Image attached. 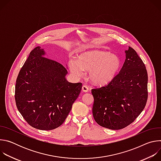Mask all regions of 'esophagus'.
I'll return each instance as SVG.
<instances>
[{
    "label": "esophagus",
    "mask_w": 161,
    "mask_h": 161,
    "mask_svg": "<svg viewBox=\"0 0 161 161\" xmlns=\"http://www.w3.org/2000/svg\"><path fill=\"white\" fill-rule=\"evenodd\" d=\"M88 90H89V88L86 85H83V86H82L83 92H87Z\"/></svg>",
    "instance_id": "1"
}]
</instances>
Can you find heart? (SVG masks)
I'll return each instance as SVG.
<instances>
[{"instance_id":"obj_1","label":"heart","mask_w":161,"mask_h":161,"mask_svg":"<svg viewBox=\"0 0 161 161\" xmlns=\"http://www.w3.org/2000/svg\"><path fill=\"white\" fill-rule=\"evenodd\" d=\"M69 69L77 77L85 75V71H89L90 80L97 85L109 83L118 73L121 67V60L110 52L93 50L81 53L77 59L69 62Z\"/></svg>"}]
</instances>
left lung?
Returning <instances> with one entry per match:
<instances>
[{"label": "left lung", "instance_id": "left-lung-1", "mask_svg": "<svg viewBox=\"0 0 161 161\" xmlns=\"http://www.w3.org/2000/svg\"><path fill=\"white\" fill-rule=\"evenodd\" d=\"M120 69L108 85L92 89V113L101 126L112 130L132 123L145 107L148 99V75L136 52L129 47Z\"/></svg>", "mask_w": 161, "mask_h": 161}]
</instances>
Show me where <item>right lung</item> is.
I'll list each match as a JSON object with an SVG mask.
<instances>
[{
  "instance_id": "1",
  "label": "right lung",
  "mask_w": 161,
  "mask_h": 161,
  "mask_svg": "<svg viewBox=\"0 0 161 161\" xmlns=\"http://www.w3.org/2000/svg\"><path fill=\"white\" fill-rule=\"evenodd\" d=\"M44 55L40 47L31 51L18 75L14 97L19 112L30 125L48 130L64 123L82 83L69 82L67 69Z\"/></svg>"
}]
</instances>
